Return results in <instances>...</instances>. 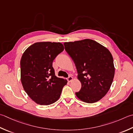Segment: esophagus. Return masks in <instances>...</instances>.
Returning <instances> with one entry per match:
<instances>
[{
	"label": "esophagus",
	"mask_w": 133,
	"mask_h": 133,
	"mask_svg": "<svg viewBox=\"0 0 133 133\" xmlns=\"http://www.w3.org/2000/svg\"><path fill=\"white\" fill-rule=\"evenodd\" d=\"M72 79H73V78H72L71 76H69L68 78H67V80H68L69 82H71Z\"/></svg>",
	"instance_id": "1"
}]
</instances>
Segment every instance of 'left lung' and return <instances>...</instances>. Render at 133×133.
<instances>
[{"label":"left lung","mask_w":133,"mask_h":133,"mask_svg":"<svg viewBox=\"0 0 133 133\" xmlns=\"http://www.w3.org/2000/svg\"><path fill=\"white\" fill-rule=\"evenodd\" d=\"M75 63L81 88L75 93L84 102L99 101L108 92L115 74L114 60L107 48L90 39L64 43Z\"/></svg>","instance_id":"left-lung-1"}]
</instances>
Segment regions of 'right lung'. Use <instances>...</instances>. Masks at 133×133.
I'll return each mask as SVG.
<instances>
[{
  "mask_svg": "<svg viewBox=\"0 0 133 133\" xmlns=\"http://www.w3.org/2000/svg\"><path fill=\"white\" fill-rule=\"evenodd\" d=\"M64 50L61 43H36L26 49L21 59V80L26 93L35 103L49 105L58 100L66 79L57 77L52 62Z\"/></svg>",
  "mask_w": 133,
  "mask_h": 133,
  "instance_id": "right-lung-1",
  "label": "right lung"
}]
</instances>
